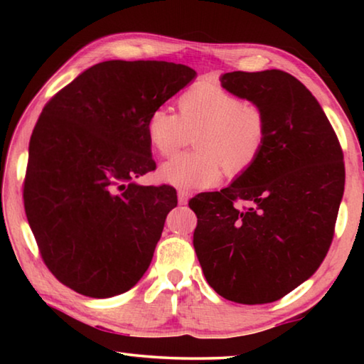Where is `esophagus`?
<instances>
[{
  "label": "esophagus",
  "mask_w": 364,
  "mask_h": 364,
  "mask_svg": "<svg viewBox=\"0 0 364 364\" xmlns=\"http://www.w3.org/2000/svg\"><path fill=\"white\" fill-rule=\"evenodd\" d=\"M189 193L188 191H178V204L180 205H186L189 200Z\"/></svg>",
  "instance_id": "esophagus-1"
}]
</instances>
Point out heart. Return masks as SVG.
Here are the masks:
<instances>
[{"mask_svg": "<svg viewBox=\"0 0 364 364\" xmlns=\"http://www.w3.org/2000/svg\"><path fill=\"white\" fill-rule=\"evenodd\" d=\"M180 114L157 107L147 117L146 134L159 157H170L196 132L194 152L181 154L159 170L160 180L181 189H205L218 184L225 168L239 175L263 152L267 119L263 110L220 86L196 85L178 97Z\"/></svg>", "mask_w": 364, "mask_h": 364, "instance_id": "obj_1", "label": "heart"}]
</instances>
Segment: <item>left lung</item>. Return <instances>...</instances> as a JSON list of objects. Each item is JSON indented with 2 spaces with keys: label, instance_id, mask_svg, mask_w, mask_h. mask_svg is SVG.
I'll return each instance as SVG.
<instances>
[{
  "label": "left lung",
  "instance_id": "obj_1",
  "mask_svg": "<svg viewBox=\"0 0 364 364\" xmlns=\"http://www.w3.org/2000/svg\"><path fill=\"white\" fill-rule=\"evenodd\" d=\"M220 82L263 110L267 141L230 186L191 199L194 249L221 297L269 304L311 278L328 254L343 196V154L316 97L291 73L228 72ZM239 200L250 207L237 208Z\"/></svg>",
  "mask_w": 364,
  "mask_h": 364
}]
</instances>
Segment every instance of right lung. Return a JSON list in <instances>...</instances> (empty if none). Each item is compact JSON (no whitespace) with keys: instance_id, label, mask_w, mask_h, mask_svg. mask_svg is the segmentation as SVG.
Masks as SVG:
<instances>
[{"instance_id":"add662e5","label":"right lung","mask_w":364,"mask_h":364,"mask_svg":"<svg viewBox=\"0 0 364 364\" xmlns=\"http://www.w3.org/2000/svg\"><path fill=\"white\" fill-rule=\"evenodd\" d=\"M197 77L165 60H106L49 101L30 138L23 204L40 254L82 295L107 299L149 268L170 186H141L156 168L147 117Z\"/></svg>"}]
</instances>
